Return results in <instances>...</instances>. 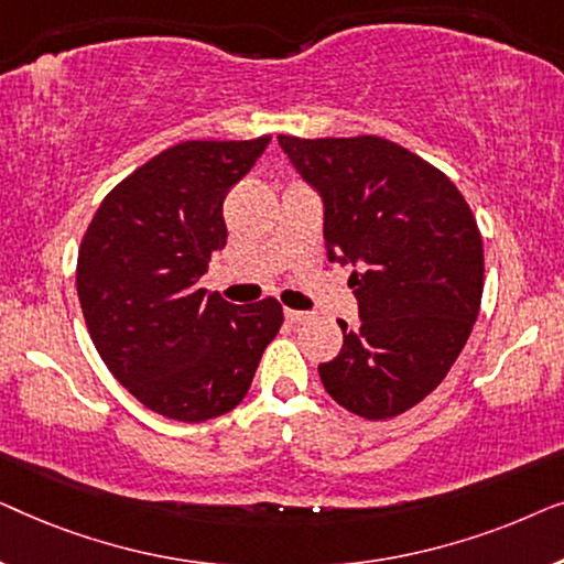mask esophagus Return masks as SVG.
Listing matches in <instances>:
<instances>
[{
    "label": "esophagus",
    "mask_w": 564,
    "mask_h": 564,
    "mask_svg": "<svg viewBox=\"0 0 564 564\" xmlns=\"http://www.w3.org/2000/svg\"><path fill=\"white\" fill-rule=\"evenodd\" d=\"M284 318H288L290 323H305L307 318H311V313H303V311H284Z\"/></svg>",
    "instance_id": "obj_1"
}]
</instances>
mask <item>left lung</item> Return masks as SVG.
I'll list each match as a JSON object with an SVG mask.
<instances>
[{
	"label": "left lung",
	"instance_id": "obj_1",
	"mask_svg": "<svg viewBox=\"0 0 564 564\" xmlns=\"http://www.w3.org/2000/svg\"><path fill=\"white\" fill-rule=\"evenodd\" d=\"M280 149L323 203L326 257L351 267L359 323L318 367L346 411L392 419L421 403L465 349L482 297V238L449 176L377 135L292 138Z\"/></svg>",
	"mask_w": 564,
	"mask_h": 564
}]
</instances>
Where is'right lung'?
Segmentation results:
<instances>
[{"mask_svg": "<svg viewBox=\"0 0 564 564\" xmlns=\"http://www.w3.org/2000/svg\"><path fill=\"white\" fill-rule=\"evenodd\" d=\"M269 141L174 145L122 180L84 234L76 292L91 341L115 380L166 419L234 411L284 321L274 297L241 307L199 288L226 249L223 199Z\"/></svg>", "mask_w": 564, "mask_h": 564, "instance_id": "add662e5", "label": "right lung"}]
</instances>
